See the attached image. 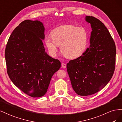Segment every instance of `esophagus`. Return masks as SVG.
Returning <instances> with one entry per match:
<instances>
[{
  "label": "esophagus",
  "instance_id": "esophagus-1",
  "mask_svg": "<svg viewBox=\"0 0 122 122\" xmlns=\"http://www.w3.org/2000/svg\"><path fill=\"white\" fill-rule=\"evenodd\" d=\"M61 67L63 68H66V65L65 63H62L61 64Z\"/></svg>",
  "mask_w": 122,
  "mask_h": 122
}]
</instances>
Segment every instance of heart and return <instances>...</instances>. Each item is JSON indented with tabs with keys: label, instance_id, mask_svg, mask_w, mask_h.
<instances>
[{
	"label": "heart",
	"instance_id": "obj_1",
	"mask_svg": "<svg viewBox=\"0 0 122 122\" xmlns=\"http://www.w3.org/2000/svg\"><path fill=\"white\" fill-rule=\"evenodd\" d=\"M87 39V32L84 27L65 24L54 28L51 32V37L46 36L44 42L52 55L56 54L61 46V52L65 57L75 59L84 53Z\"/></svg>",
	"mask_w": 122,
	"mask_h": 122
}]
</instances>
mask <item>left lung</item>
Returning <instances> with one entry per match:
<instances>
[{"label":"left lung","instance_id":"1","mask_svg":"<svg viewBox=\"0 0 122 122\" xmlns=\"http://www.w3.org/2000/svg\"><path fill=\"white\" fill-rule=\"evenodd\" d=\"M91 24L90 46L67 69L72 87L80 96H87L104 88L112 78L116 63L115 43L108 29L101 21L86 16Z\"/></svg>","mask_w":122,"mask_h":122}]
</instances>
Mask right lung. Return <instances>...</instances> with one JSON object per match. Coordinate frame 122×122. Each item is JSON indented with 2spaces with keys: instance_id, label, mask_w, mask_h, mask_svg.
<instances>
[{
  "instance_id": "1",
  "label": "right lung",
  "mask_w": 122,
  "mask_h": 122,
  "mask_svg": "<svg viewBox=\"0 0 122 122\" xmlns=\"http://www.w3.org/2000/svg\"><path fill=\"white\" fill-rule=\"evenodd\" d=\"M45 28L38 20H26L10 35L5 50L8 74L15 86L32 97H42L51 78L61 68L60 61L45 52Z\"/></svg>"
}]
</instances>
